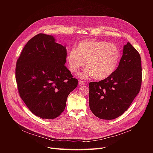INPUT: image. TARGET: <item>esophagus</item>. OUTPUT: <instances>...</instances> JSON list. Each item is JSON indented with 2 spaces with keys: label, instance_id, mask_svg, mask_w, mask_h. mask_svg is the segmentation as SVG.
Segmentation results:
<instances>
[{
  "label": "esophagus",
  "instance_id": "obj_1",
  "mask_svg": "<svg viewBox=\"0 0 153 153\" xmlns=\"http://www.w3.org/2000/svg\"><path fill=\"white\" fill-rule=\"evenodd\" d=\"M79 85H85V82L84 81H82V80H79Z\"/></svg>",
  "mask_w": 153,
  "mask_h": 153
}]
</instances>
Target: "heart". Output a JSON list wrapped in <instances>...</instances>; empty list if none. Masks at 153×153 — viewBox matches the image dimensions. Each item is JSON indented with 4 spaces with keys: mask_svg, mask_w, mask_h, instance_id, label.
Wrapping results in <instances>:
<instances>
[{
    "mask_svg": "<svg viewBox=\"0 0 153 153\" xmlns=\"http://www.w3.org/2000/svg\"><path fill=\"white\" fill-rule=\"evenodd\" d=\"M121 57V50L117 45L105 41L91 39L80 41L76 50L69 51L66 62L69 70L78 73L86 61L87 68L81 74V77L85 79L93 76L96 80H104L114 73Z\"/></svg>",
    "mask_w": 153,
    "mask_h": 153,
    "instance_id": "b5f03b06",
    "label": "heart"
}]
</instances>
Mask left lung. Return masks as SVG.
<instances>
[{
    "label": "left lung",
    "mask_w": 153,
    "mask_h": 153,
    "mask_svg": "<svg viewBox=\"0 0 153 153\" xmlns=\"http://www.w3.org/2000/svg\"><path fill=\"white\" fill-rule=\"evenodd\" d=\"M142 80L139 53L128 43L124 46L119 64L112 75L89 83V105L91 112L101 119L112 120L128 109L139 92Z\"/></svg>",
    "instance_id": "1"
}]
</instances>
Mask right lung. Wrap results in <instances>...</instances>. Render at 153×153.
Segmentation results:
<instances>
[{
	"instance_id": "1",
	"label": "right lung",
	"mask_w": 153,
	"mask_h": 153,
	"mask_svg": "<svg viewBox=\"0 0 153 153\" xmlns=\"http://www.w3.org/2000/svg\"><path fill=\"white\" fill-rule=\"evenodd\" d=\"M66 48L52 36L38 34L25 45L16 61L15 78L20 98L32 113L55 119L65 109L78 80L65 66Z\"/></svg>"
}]
</instances>
